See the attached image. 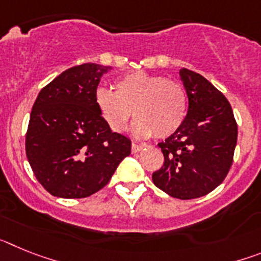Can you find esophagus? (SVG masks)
<instances>
[{
	"label": "esophagus",
	"instance_id": "obj_1",
	"mask_svg": "<svg viewBox=\"0 0 261 261\" xmlns=\"http://www.w3.org/2000/svg\"><path fill=\"white\" fill-rule=\"evenodd\" d=\"M144 149V145L140 144H132V153H138V151H141Z\"/></svg>",
	"mask_w": 261,
	"mask_h": 261
}]
</instances>
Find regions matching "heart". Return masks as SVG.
Masks as SVG:
<instances>
[{
	"label": "heart",
	"instance_id": "heart-1",
	"mask_svg": "<svg viewBox=\"0 0 261 261\" xmlns=\"http://www.w3.org/2000/svg\"><path fill=\"white\" fill-rule=\"evenodd\" d=\"M115 87L116 91L99 87L94 94L99 115L114 132L125 130L132 111L137 120L133 133L142 138L170 137L186 119L187 95L176 81L135 71L120 78Z\"/></svg>",
	"mask_w": 261,
	"mask_h": 261
}]
</instances>
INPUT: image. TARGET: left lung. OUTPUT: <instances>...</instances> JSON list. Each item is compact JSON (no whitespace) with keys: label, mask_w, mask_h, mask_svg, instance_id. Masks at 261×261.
<instances>
[{"label":"left lung","mask_w":261,"mask_h":261,"mask_svg":"<svg viewBox=\"0 0 261 261\" xmlns=\"http://www.w3.org/2000/svg\"><path fill=\"white\" fill-rule=\"evenodd\" d=\"M188 111L180 128L158 144L165 162L153 183L175 199L208 195L223 181L232 163L238 126L231 106L206 78L180 69Z\"/></svg>","instance_id":"left-lung-1"}]
</instances>
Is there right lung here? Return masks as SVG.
Here are the masks:
<instances>
[{
    "mask_svg": "<svg viewBox=\"0 0 261 261\" xmlns=\"http://www.w3.org/2000/svg\"><path fill=\"white\" fill-rule=\"evenodd\" d=\"M111 66L82 64L40 90L26 135V154L39 183L53 196L82 199L102 190L130 154V140L112 132L94 102Z\"/></svg>",
    "mask_w": 261,
    "mask_h": 261,
    "instance_id": "1",
    "label": "right lung"
}]
</instances>
